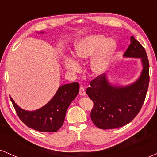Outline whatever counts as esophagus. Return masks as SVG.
Here are the masks:
<instances>
[{
    "mask_svg": "<svg viewBox=\"0 0 157 157\" xmlns=\"http://www.w3.org/2000/svg\"><path fill=\"white\" fill-rule=\"evenodd\" d=\"M79 94L81 96H85L86 95V91H85V89L82 86L80 87V91H79Z\"/></svg>",
    "mask_w": 157,
    "mask_h": 157,
    "instance_id": "1",
    "label": "esophagus"
}]
</instances>
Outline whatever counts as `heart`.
<instances>
[{
  "label": "heart",
  "instance_id": "1",
  "mask_svg": "<svg viewBox=\"0 0 157 157\" xmlns=\"http://www.w3.org/2000/svg\"><path fill=\"white\" fill-rule=\"evenodd\" d=\"M116 48L117 44L114 40H107V37L102 35H92L75 43L74 56L78 61H82L98 51L91 62V68L94 72L99 73L106 68ZM65 65L68 71L77 72L80 70L79 65L71 59H67Z\"/></svg>",
  "mask_w": 157,
  "mask_h": 157
}]
</instances>
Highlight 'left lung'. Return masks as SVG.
I'll return each instance as SVG.
<instances>
[{"instance_id": "1", "label": "left lung", "mask_w": 157, "mask_h": 157, "mask_svg": "<svg viewBox=\"0 0 157 157\" xmlns=\"http://www.w3.org/2000/svg\"><path fill=\"white\" fill-rule=\"evenodd\" d=\"M124 57L141 58L143 69L134 83L125 87L111 86L105 75H100L90 82L86 92L94 102L91 118L100 129L122 127L138 114L145 100L149 84V62L145 49L133 36Z\"/></svg>"}]
</instances>
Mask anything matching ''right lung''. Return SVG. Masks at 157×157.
<instances>
[{"instance_id": "obj_1", "label": "right lung", "mask_w": 157, "mask_h": 157, "mask_svg": "<svg viewBox=\"0 0 157 157\" xmlns=\"http://www.w3.org/2000/svg\"><path fill=\"white\" fill-rule=\"evenodd\" d=\"M78 82L60 86L55 95L44 107L34 111H25L10 97L16 113L25 125L41 132H56L62 127L68 106L79 93Z\"/></svg>"}]
</instances>
